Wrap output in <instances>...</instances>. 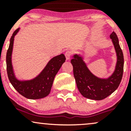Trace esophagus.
<instances>
[{
	"label": "esophagus",
	"mask_w": 131,
	"mask_h": 131,
	"mask_svg": "<svg viewBox=\"0 0 131 131\" xmlns=\"http://www.w3.org/2000/svg\"><path fill=\"white\" fill-rule=\"evenodd\" d=\"M64 55H65L66 58H67V60H68L70 59L71 57L72 53H71V51L68 50V51H67V52H65V54H64Z\"/></svg>",
	"instance_id": "34e87169"
}]
</instances>
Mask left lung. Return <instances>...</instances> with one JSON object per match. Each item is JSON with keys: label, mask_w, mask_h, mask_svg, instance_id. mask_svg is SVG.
Wrapping results in <instances>:
<instances>
[{"label": "left lung", "mask_w": 131, "mask_h": 131, "mask_svg": "<svg viewBox=\"0 0 131 131\" xmlns=\"http://www.w3.org/2000/svg\"><path fill=\"white\" fill-rule=\"evenodd\" d=\"M110 37L112 39L117 56L115 70L110 77L100 78L93 74L80 55L75 54L71 60L78 89L85 98L95 100H101L106 98L117 89L122 79L124 68L122 50L116 34L114 31Z\"/></svg>", "instance_id": "left-lung-1"}]
</instances>
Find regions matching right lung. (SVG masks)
I'll use <instances>...</instances> for the list:
<instances>
[{
  "instance_id": "add662e5",
  "label": "right lung",
  "mask_w": 131,
  "mask_h": 131,
  "mask_svg": "<svg viewBox=\"0 0 131 131\" xmlns=\"http://www.w3.org/2000/svg\"><path fill=\"white\" fill-rule=\"evenodd\" d=\"M19 28L15 31L10 40V45L6 56L7 71L9 81L18 92L29 99H39L46 97L50 92L53 82L66 58L64 54L54 57L47 64L46 67L36 77L31 80L21 81L18 79L13 71L12 55L15 36L18 32Z\"/></svg>"
}]
</instances>
